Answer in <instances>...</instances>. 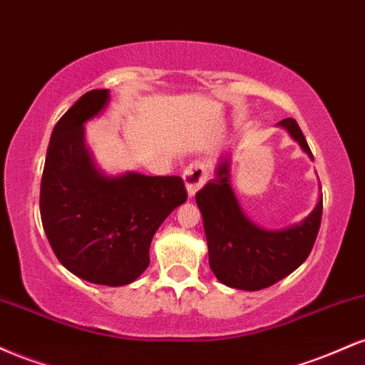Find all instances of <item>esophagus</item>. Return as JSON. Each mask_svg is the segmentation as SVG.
<instances>
[{"mask_svg": "<svg viewBox=\"0 0 365 365\" xmlns=\"http://www.w3.org/2000/svg\"><path fill=\"white\" fill-rule=\"evenodd\" d=\"M209 173H211V166L206 161H194L187 166L183 171V183H185L188 195H195V192L207 182Z\"/></svg>", "mask_w": 365, "mask_h": 365, "instance_id": "esophagus-1", "label": "esophagus"}]
</instances>
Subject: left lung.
<instances>
[{
    "mask_svg": "<svg viewBox=\"0 0 365 365\" xmlns=\"http://www.w3.org/2000/svg\"><path fill=\"white\" fill-rule=\"evenodd\" d=\"M309 156L311 148L293 118L279 121ZM207 238L209 266L226 287L255 292L288 276L311 254L319 233L322 195L300 225L279 232L259 228L244 215L230 187L228 161L221 163L216 178L195 194Z\"/></svg>",
    "mask_w": 365,
    "mask_h": 365,
    "instance_id": "left-lung-1",
    "label": "left lung"
}]
</instances>
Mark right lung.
<instances>
[{
	"label": "right lung",
	"instance_id": "1",
	"mask_svg": "<svg viewBox=\"0 0 365 365\" xmlns=\"http://www.w3.org/2000/svg\"><path fill=\"white\" fill-rule=\"evenodd\" d=\"M110 91H89L54 125L41 180V220L49 245L78 278L106 287L135 282L149 266L154 233L187 200L180 177H104L83 144V123Z\"/></svg>",
	"mask_w": 365,
	"mask_h": 365
}]
</instances>
